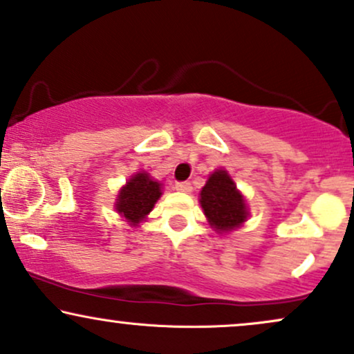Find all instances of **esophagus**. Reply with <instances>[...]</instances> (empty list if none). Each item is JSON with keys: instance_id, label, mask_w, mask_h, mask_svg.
<instances>
[{"instance_id": "obj_1", "label": "esophagus", "mask_w": 354, "mask_h": 354, "mask_svg": "<svg viewBox=\"0 0 354 354\" xmlns=\"http://www.w3.org/2000/svg\"><path fill=\"white\" fill-rule=\"evenodd\" d=\"M174 188H176L178 191H181V193H191L193 186H191V183H188V181H180L174 185Z\"/></svg>"}]
</instances>
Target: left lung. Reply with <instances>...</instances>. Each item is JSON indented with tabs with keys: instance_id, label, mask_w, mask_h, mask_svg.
I'll list each match as a JSON object with an SVG mask.
<instances>
[{
	"instance_id": "obj_1",
	"label": "left lung",
	"mask_w": 354,
	"mask_h": 354,
	"mask_svg": "<svg viewBox=\"0 0 354 354\" xmlns=\"http://www.w3.org/2000/svg\"><path fill=\"white\" fill-rule=\"evenodd\" d=\"M201 206L216 231L227 232L247 219L244 198L225 171H214L201 189Z\"/></svg>"
}]
</instances>
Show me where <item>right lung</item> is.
Instances as JSON below:
<instances>
[{"label":"right lung","mask_w":354,"mask_h":354,"mask_svg":"<svg viewBox=\"0 0 354 354\" xmlns=\"http://www.w3.org/2000/svg\"><path fill=\"white\" fill-rule=\"evenodd\" d=\"M160 196V183L153 181L147 173H138L120 189L115 209L136 225L153 209Z\"/></svg>","instance_id":"add662e5"}]
</instances>
